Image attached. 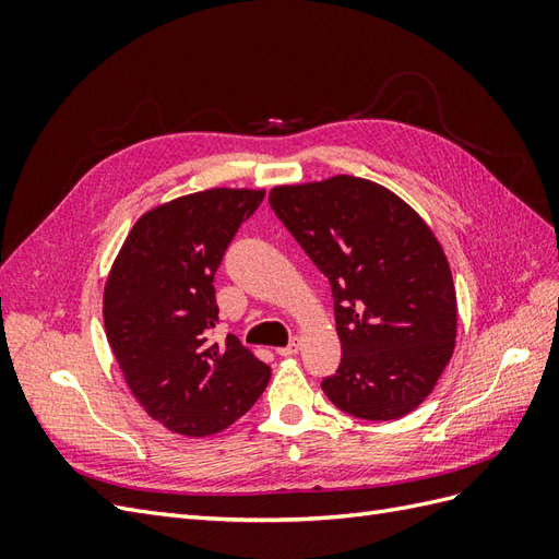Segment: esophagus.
Returning a JSON list of instances; mask_svg holds the SVG:
<instances>
[{
  "label": "esophagus",
  "mask_w": 559,
  "mask_h": 559,
  "mask_svg": "<svg viewBox=\"0 0 559 559\" xmlns=\"http://www.w3.org/2000/svg\"><path fill=\"white\" fill-rule=\"evenodd\" d=\"M298 349H300V337H292V343L286 347H280L277 354L280 357H294V354H298Z\"/></svg>",
  "instance_id": "34e87169"
}]
</instances>
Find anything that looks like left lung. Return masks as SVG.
<instances>
[{
	"mask_svg": "<svg viewBox=\"0 0 559 559\" xmlns=\"http://www.w3.org/2000/svg\"><path fill=\"white\" fill-rule=\"evenodd\" d=\"M270 207L331 284L343 359L324 394L361 419L415 411L456 337L452 273L433 230L396 193L352 175L275 186Z\"/></svg>",
	"mask_w": 559,
	"mask_h": 559,
	"instance_id": "obj_1",
	"label": "left lung"
}]
</instances>
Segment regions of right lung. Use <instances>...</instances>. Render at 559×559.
Here are the masks:
<instances>
[{
	"label": "right lung",
	"instance_id": "1",
	"mask_svg": "<svg viewBox=\"0 0 559 559\" xmlns=\"http://www.w3.org/2000/svg\"><path fill=\"white\" fill-rule=\"evenodd\" d=\"M263 189H207L138 218L114 259L103 317L114 359L142 408L175 433L212 436L240 419L270 366L218 321L214 273Z\"/></svg>",
	"mask_w": 559,
	"mask_h": 559
}]
</instances>
